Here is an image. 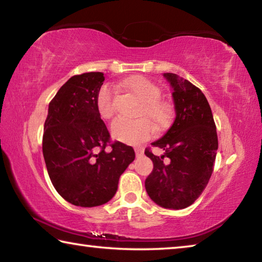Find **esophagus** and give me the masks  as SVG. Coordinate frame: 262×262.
Listing matches in <instances>:
<instances>
[{
	"label": "esophagus",
	"mask_w": 262,
	"mask_h": 262,
	"mask_svg": "<svg viewBox=\"0 0 262 262\" xmlns=\"http://www.w3.org/2000/svg\"><path fill=\"white\" fill-rule=\"evenodd\" d=\"M135 154L136 156H141V155H143V147H135Z\"/></svg>",
	"instance_id": "34e87169"
}]
</instances>
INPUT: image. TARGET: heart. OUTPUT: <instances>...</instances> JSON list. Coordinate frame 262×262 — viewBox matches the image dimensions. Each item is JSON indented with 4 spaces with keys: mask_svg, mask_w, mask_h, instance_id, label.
<instances>
[{
    "mask_svg": "<svg viewBox=\"0 0 262 262\" xmlns=\"http://www.w3.org/2000/svg\"><path fill=\"white\" fill-rule=\"evenodd\" d=\"M126 90L130 91L142 105L139 114H144L157 127H163L168 121V108L159 101L161 90L152 82L144 77H134L123 83ZM97 108L101 118L108 119L114 113L113 95L107 85L99 89L97 95ZM111 135L114 140L126 144H139L147 141L151 135L152 127L145 118L128 120L125 118H117L111 122Z\"/></svg>",
    "mask_w": 262,
    "mask_h": 262,
    "instance_id": "obj_1",
    "label": "heart"
}]
</instances>
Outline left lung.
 Masks as SVG:
<instances>
[{
  "instance_id": "8db88e82",
  "label": "left lung",
  "mask_w": 262,
  "mask_h": 262,
  "mask_svg": "<svg viewBox=\"0 0 262 262\" xmlns=\"http://www.w3.org/2000/svg\"><path fill=\"white\" fill-rule=\"evenodd\" d=\"M172 89L176 118L161 139L151 143L164 150L156 156L144 154L154 163L145 179L150 199L166 209H184L200 196L209 181L219 148L211 108L200 89L177 74L164 73ZM167 157V164L162 159Z\"/></svg>"
}]
</instances>
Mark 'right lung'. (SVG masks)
<instances>
[{"instance_id":"add662e5","label":"right lung","mask_w":262,"mask_h":262,"mask_svg":"<svg viewBox=\"0 0 262 262\" xmlns=\"http://www.w3.org/2000/svg\"><path fill=\"white\" fill-rule=\"evenodd\" d=\"M103 73L70 77L48 105L42 154L56 192L78 207H97L117 193L119 178L135 159L134 149L114 142L97 108ZM101 150H99V149Z\"/></svg>"}]
</instances>
